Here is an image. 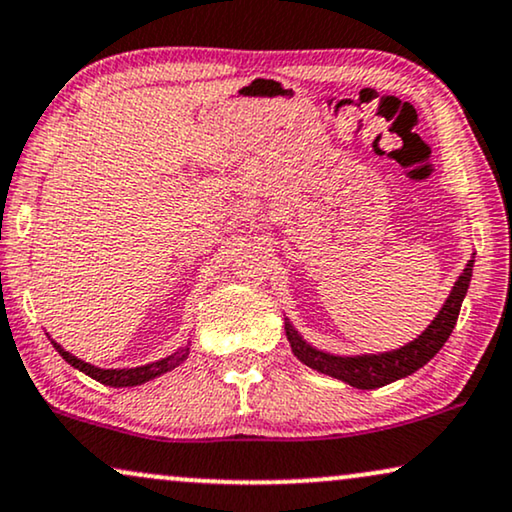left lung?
I'll list each match as a JSON object with an SVG mask.
<instances>
[{"instance_id":"obj_1","label":"left lung","mask_w":512,"mask_h":512,"mask_svg":"<svg viewBox=\"0 0 512 512\" xmlns=\"http://www.w3.org/2000/svg\"><path fill=\"white\" fill-rule=\"evenodd\" d=\"M472 264H475V260H470L468 267L463 269V274L458 276V281L454 283V290H451V295L446 297L442 312H439L437 319L430 323L428 331L418 335V338L409 342V345L385 354L335 357V354H326V352H319V349L309 347L307 342L297 335L295 328L290 326V321H286V335L290 340V347H293V354L309 368H316L319 373L331 375V378H338L342 383L359 387V390H375V387L390 385L394 380L416 373L418 368H423L432 357H435L439 349L444 347V342L449 340L451 331H454L458 312H461L463 297L468 293V286H470Z\"/></svg>"}]
</instances>
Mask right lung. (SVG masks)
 Instances as JSON below:
<instances>
[{"instance_id": "right-lung-1", "label": "right lung", "mask_w": 512, "mask_h": 512, "mask_svg": "<svg viewBox=\"0 0 512 512\" xmlns=\"http://www.w3.org/2000/svg\"><path fill=\"white\" fill-rule=\"evenodd\" d=\"M54 347H56V352L68 361L70 366L77 368V371L87 373L89 378L99 380V383L111 385V387H134V385L148 383V380L158 378V375H163L167 371H172V368H177L181 361L189 357V347H181L172 354V357L153 361V364H146V366H137V368H96L92 364H87V361L73 357V354L66 352V349L58 345V342H54Z\"/></svg>"}]
</instances>
